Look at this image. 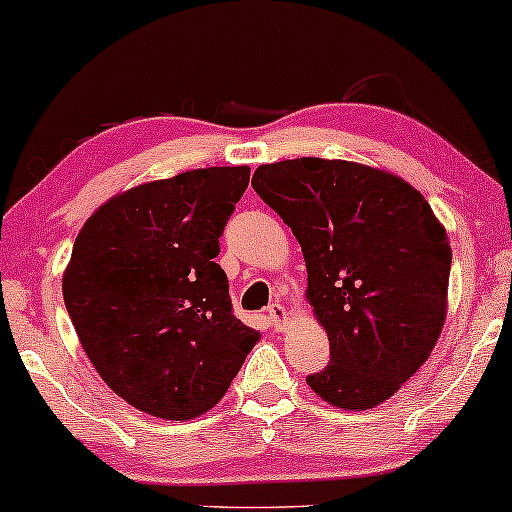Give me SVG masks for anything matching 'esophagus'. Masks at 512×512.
<instances>
[{"mask_svg": "<svg viewBox=\"0 0 512 512\" xmlns=\"http://www.w3.org/2000/svg\"><path fill=\"white\" fill-rule=\"evenodd\" d=\"M268 319H270V324L275 326V328H282L284 326V319H286V307L282 303L268 305Z\"/></svg>", "mask_w": 512, "mask_h": 512, "instance_id": "1", "label": "esophagus"}]
</instances>
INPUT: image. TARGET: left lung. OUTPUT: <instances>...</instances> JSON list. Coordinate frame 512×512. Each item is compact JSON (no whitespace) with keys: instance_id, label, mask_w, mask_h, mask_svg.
Wrapping results in <instances>:
<instances>
[{"instance_id":"8db88e82","label":"left lung","mask_w":512,"mask_h":512,"mask_svg":"<svg viewBox=\"0 0 512 512\" xmlns=\"http://www.w3.org/2000/svg\"><path fill=\"white\" fill-rule=\"evenodd\" d=\"M251 186L300 242L307 298L331 342V361L307 384L345 410L387 401L443 331L452 249L429 202L347 160L261 165Z\"/></svg>"}]
</instances>
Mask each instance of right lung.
I'll list each match as a JSON object with an SVG mask.
<instances>
[{
  "instance_id": "1",
  "label": "right lung",
  "mask_w": 512,
  "mask_h": 512,
  "mask_svg": "<svg viewBox=\"0 0 512 512\" xmlns=\"http://www.w3.org/2000/svg\"><path fill=\"white\" fill-rule=\"evenodd\" d=\"M249 167H207L111 198L62 277L69 319L109 389L146 415L193 419L226 394L258 331L233 314L219 237Z\"/></svg>"
}]
</instances>
